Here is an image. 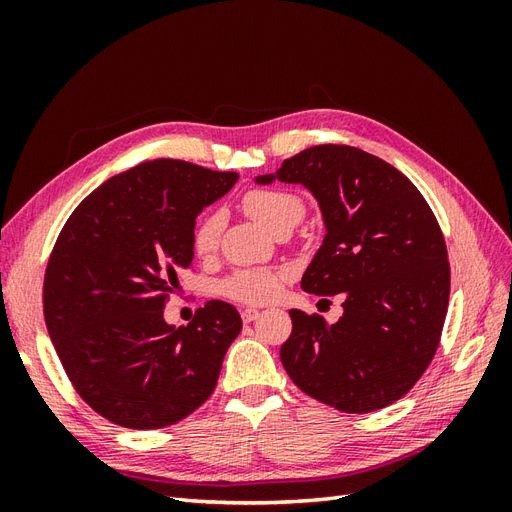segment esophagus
Masks as SVG:
<instances>
[{
    "label": "esophagus",
    "instance_id": "34e87169",
    "mask_svg": "<svg viewBox=\"0 0 512 512\" xmlns=\"http://www.w3.org/2000/svg\"><path fill=\"white\" fill-rule=\"evenodd\" d=\"M241 318H243V322H252V320H256V318H258V309H254V307H245L243 312H241Z\"/></svg>",
    "mask_w": 512,
    "mask_h": 512
}]
</instances>
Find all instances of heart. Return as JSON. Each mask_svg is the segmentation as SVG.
Returning a JSON list of instances; mask_svg holds the SVG:
<instances>
[{"label":"heart","mask_w":512,"mask_h":512,"mask_svg":"<svg viewBox=\"0 0 512 512\" xmlns=\"http://www.w3.org/2000/svg\"><path fill=\"white\" fill-rule=\"evenodd\" d=\"M243 209L258 220L262 226L280 232L284 228H292L297 224L303 213L305 205L303 200L286 190H273V188H256L243 196ZM222 232V213L213 211L200 218L192 232V250L196 256L205 258L218 250ZM286 273L282 269H239L228 275L222 282L220 290L224 297L247 303V305H262L273 301L280 294L282 282Z\"/></svg>","instance_id":"1"}]
</instances>
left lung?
<instances>
[{"instance_id": "1", "label": "left lung", "mask_w": 512, "mask_h": 512, "mask_svg": "<svg viewBox=\"0 0 512 512\" xmlns=\"http://www.w3.org/2000/svg\"><path fill=\"white\" fill-rule=\"evenodd\" d=\"M273 179L305 185L327 226L301 288L346 297L335 324L290 309L282 365L303 393L335 410L386 408L440 346L451 265L436 215L404 173L348 145L309 147L275 175L256 177Z\"/></svg>"}]
</instances>
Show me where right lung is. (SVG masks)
<instances>
[{
  "label": "right lung",
  "mask_w": 512,
  "mask_h": 512,
  "mask_svg": "<svg viewBox=\"0 0 512 512\" xmlns=\"http://www.w3.org/2000/svg\"><path fill=\"white\" fill-rule=\"evenodd\" d=\"M183 160H153L104 181L72 211L46 265L44 322L87 406L130 429H162L213 393L241 316L207 301L188 327L164 322L192 267L203 207L237 183Z\"/></svg>",
  "instance_id": "add662e5"
}]
</instances>
